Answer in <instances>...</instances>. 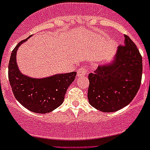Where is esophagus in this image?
<instances>
[{
	"label": "esophagus",
	"instance_id": "esophagus-1",
	"mask_svg": "<svg viewBox=\"0 0 150 150\" xmlns=\"http://www.w3.org/2000/svg\"><path fill=\"white\" fill-rule=\"evenodd\" d=\"M87 71L86 67H81L77 71V76L78 77H82V76H85L86 75Z\"/></svg>",
	"mask_w": 150,
	"mask_h": 150
}]
</instances>
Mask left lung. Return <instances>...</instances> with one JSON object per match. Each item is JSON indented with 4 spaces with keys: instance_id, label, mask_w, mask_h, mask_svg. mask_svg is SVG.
I'll list each match as a JSON object with an SVG mask.
<instances>
[{
    "instance_id": "left-lung-1",
    "label": "left lung",
    "mask_w": 150,
    "mask_h": 150,
    "mask_svg": "<svg viewBox=\"0 0 150 150\" xmlns=\"http://www.w3.org/2000/svg\"><path fill=\"white\" fill-rule=\"evenodd\" d=\"M142 57L128 36L118 47L110 64L88 74L89 104L98 110L115 112L129 104L137 93L142 78Z\"/></svg>"
}]
</instances>
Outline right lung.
<instances>
[{"mask_svg": "<svg viewBox=\"0 0 150 150\" xmlns=\"http://www.w3.org/2000/svg\"><path fill=\"white\" fill-rule=\"evenodd\" d=\"M28 38L19 42L12 52L8 65L9 81L13 95L23 107L31 112L44 114L62 105L67 88L75 79L76 73L59 74L42 79L22 74L17 66L16 52Z\"/></svg>", "mask_w": 150, "mask_h": 150, "instance_id": "1", "label": "right lung"}]
</instances>
